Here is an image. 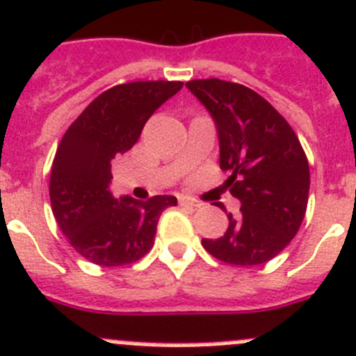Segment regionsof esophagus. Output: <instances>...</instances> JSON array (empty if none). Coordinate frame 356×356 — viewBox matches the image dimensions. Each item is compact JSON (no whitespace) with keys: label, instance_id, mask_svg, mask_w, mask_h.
<instances>
[{"label":"esophagus","instance_id":"esophagus-1","mask_svg":"<svg viewBox=\"0 0 356 356\" xmlns=\"http://www.w3.org/2000/svg\"><path fill=\"white\" fill-rule=\"evenodd\" d=\"M179 204H181L182 207H189V209H198L202 205L200 202H197L195 198L184 197V195H181V197H179Z\"/></svg>","mask_w":356,"mask_h":356}]
</instances>
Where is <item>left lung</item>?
Masks as SVG:
<instances>
[{"label": "left lung", "mask_w": 356, "mask_h": 356, "mask_svg": "<svg viewBox=\"0 0 356 356\" xmlns=\"http://www.w3.org/2000/svg\"><path fill=\"white\" fill-rule=\"evenodd\" d=\"M186 88L214 121L219 167L232 174L227 184L241 202L223 237L202 238V245L225 264H265L290 244L305 216L304 149L286 119L253 89L219 79L189 81Z\"/></svg>", "instance_id": "obj_1"}]
</instances>
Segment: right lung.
<instances>
[{
  "instance_id": "obj_1",
  "label": "right lung",
  "mask_w": 356,
  "mask_h": 356,
  "mask_svg": "<svg viewBox=\"0 0 356 356\" xmlns=\"http://www.w3.org/2000/svg\"><path fill=\"white\" fill-rule=\"evenodd\" d=\"M182 82L119 84L92 99L66 129L52 163L51 205L59 228L86 260L119 267L140 260L154 244L161 212L177 198L147 202L111 193L112 159L137 144L144 124Z\"/></svg>"
}]
</instances>
